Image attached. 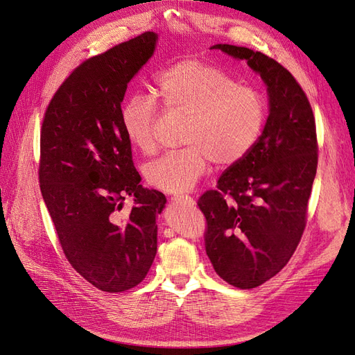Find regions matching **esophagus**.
Instances as JSON below:
<instances>
[{
    "instance_id": "obj_1",
    "label": "esophagus",
    "mask_w": 355,
    "mask_h": 355,
    "mask_svg": "<svg viewBox=\"0 0 355 355\" xmlns=\"http://www.w3.org/2000/svg\"><path fill=\"white\" fill-rule=\"evenodd\" d=\"M173 202H185V204H194V198L189 197V196H175L171 197Z\"/></svg>"
}]
</instances>
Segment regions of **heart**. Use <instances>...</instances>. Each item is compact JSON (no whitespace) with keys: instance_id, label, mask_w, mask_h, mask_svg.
<instances>
[{"instance_id":"b5f03b06","label":"heart","mask_w":355,"mask_h":355,"mask_svg":"<svg viewBox=\"0 0 355 355\" xmlns=\"http://www.w3.org/2000/svg\"><path fill=\"white\" fill-rule=\"evenodd\" d=\"M155 89L168 111L187 116L184 149L167 153L146 168L153 187L167 192L194 188L210 164L231 167L249 155L263 133L268 102L263 93L240 84L227 71L198 59L179 60L158 73ZM123 130L136 149L155 151L158 105L133 94L121 106Z\"/></svg>"}]
</instances>
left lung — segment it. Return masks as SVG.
I'll list each match as a JSON object with an SVG mask.
<instances>
[{
  "label": "left lung",
  "instance_id": "obj_1",
  "mask_svg": "<svg viewBox=\"0 0 355 355\" xmlns=\"http://www.w3.org/2000/svg\"><path fill=\"white\" fill-rule=\"evenodd\" d=\"M211 49L247 60L270 98V115L253 151L198 200L214 271L234 287L253 288L283 270L304 234L318 163L315 120L305 92L277 60L231 44Z\"/></svg>",
  "mask_w": 355,
  "mask_h": 355
}]
</instances>
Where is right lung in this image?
Wrapping results in <instances>:
<instances>
[{"mask_svg":"<svg viewBox=\"0 0 355 355\" xmlns=\"http://www.w3.org/2000/svg\"><path fill=\"white\" fill-rule=\"evenodd\" d=\"M157 38L148 31L83 62L53 96L41 127L40 188L62 250L84 280L108 293L146 277L167 201L141 185L120 116L127 84ZM127 196L135 206L123 215Z\"/></svg>","mask_w":355,"mask_h":355,"instance_id":"add662e5","label":"right lung"}]
</instances>
